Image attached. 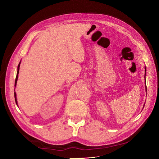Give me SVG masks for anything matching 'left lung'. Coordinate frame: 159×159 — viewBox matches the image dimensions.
Returning a JSON list of instances; mask_svg holds the SVG:
<instances>
[{
    "label": "left lung",
    "instance_id": "8db88e82",
    "mask_svg": "<svg viewBox=\"0 0 159 159\" xmlns=\"http://www.w3.org/2000/svg\"><path fill=\"white\" fill-rule=\"evenodd\" d=\"M146 71H147V70H146V67H145V89H146V91H147V86H146V78H145V77H146ZM145 104H144V105H143V108H144V106H145Z\"/></svg>",
    "mask_w": 159,
    "mask_h": 159
}]
</instances>
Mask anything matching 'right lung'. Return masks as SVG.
<instances>
[{"mask_svg":"<svg viewBox=\"0 0 159 159\" xmlns=\"http://www.w3.org/2000/svg\"><path fill=\"white\" fill-rule=\"evenodd\" d=\"M20 63H21V61H20V63H19L18 66V68H17V74H16V80H15V84H14V87H16V83H17V80H18V74H19V69H20ZM15 89V88H14ZM14 91H15V90H14ZM14 99H15V102L17 105L18 106V102H17V99H16V92H14Z\"/></svg>","mask_w":159,"mask_h":159,"instance_id":"obj_1","label":"right lung"}]
</instances>
